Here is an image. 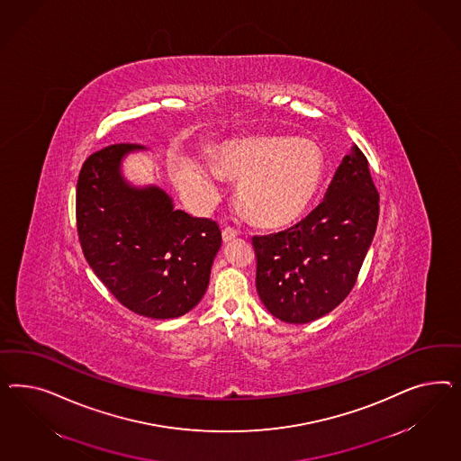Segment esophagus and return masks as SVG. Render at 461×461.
I'll use <instances>...</instances> for the list:
<instances>
[{"mask_svg": "<svg viewBox=\"0 0 461 461\" xmlns=\"http://www.w3.org/2000/svg\"><path fill=\"white\" fill-rule=\"evenodd\" d=\"M221 235H223L224 243H228V241H231V240H235L238 237V231L233 230V228H224Z\"/></svg>", "mask_w": 461, "mask_h": 461, "instance_id": "obj_1", "label": "esophagus"}]
</instances>
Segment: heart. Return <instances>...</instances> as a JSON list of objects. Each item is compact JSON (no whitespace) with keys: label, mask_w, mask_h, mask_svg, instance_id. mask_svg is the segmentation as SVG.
Instances as JSON below:
<instances>
[{"label":"heart","mask_w":461,"mask_h":461,"mask_svg":"<svg viewBox=\"0 0 461 461\" xmlns=\"http://www.w3.org/2000/svg\"><path fill=\"white\" fill-rule=\"evenodd\" d=\"M218 166L240 181L238 201L253 221L285 226L318 194L326 160L312 140L267 135L226 143ZM176 181L201 204H212L221 189V172L212 164L195 162L176 168Z\"/></svg>","instance_id":"b5f03b06"}]
</instances>
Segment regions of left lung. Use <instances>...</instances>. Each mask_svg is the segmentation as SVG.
<instances>
[{
    "instance_id": "left-lung-1",
    "label": "left lung",
    "mask_w": 461,
    "mask_h": 461,
    "mask_svg": "<svg viewBox=\"0 0 461 461\" xmlns=\"http://www.w3.org/2000/svg\"><path fill=\"white\" fill-rule=\"evenodd\" d=\"M377 221V189L353 145L316 210L289 230L251 240L257 293L267 311L293 324L331 312L353 289Z\"/></svg>"
}]
</instances>
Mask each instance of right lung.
<instances>
[{
  "mask_svg": "<svg viewBox=\"0 0 461 461\" xmlns=\"http://www.w3.org/2000/svg\"><path fill=\"white\" fill-rule=\"evenodd\" d=\"M135 143L110 145L84 162L76 194L77 233L89 267L130 311L172 320L199 304L221 247L218 224L174 208L158 185L123 174Z\"/></svg>",
  "mask_w": 461,
  "mask_h": 461,
  "instance_id": "1",
  "label": "right lung"
}]
</instances>
